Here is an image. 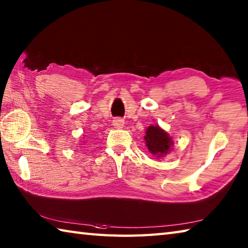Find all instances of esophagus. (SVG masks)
<instances>
[{"label":"esophagus","instance_id":"esophagus-1","mask_svg":"<svg viewBox=\"0 0 248 248\" xmlns=\"http://www.w3.org/2000/svg\"><path fill=\"white\" fill-rule=\"evenodd\" d=\"M113 126L115 128H123L124 126V120L121 119V118H116L113 120Z\"/></svg>","mask_w":248,"mask_h":248}]
</instances>
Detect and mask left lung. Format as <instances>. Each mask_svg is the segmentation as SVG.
Instances as JSON below:
<instances>
[{"instance_id": "left-lung-1", "label": "left lung", "mask_w": 248, "mask_h": 248, "mask_svg": "<svg viewBox=\"0 0 248 248\" xmlns=\"http://www.w3.org/2000/svg\"><path fill=\"white\" fill-rule=\"evenodd\" d=\"M146 146L148 150L154 156H164L171 150L172 142L171 137H170L164 129H162L158 125H150L146 130Z\"/></svg>"}]
</instances>
